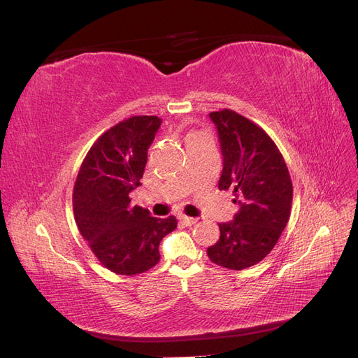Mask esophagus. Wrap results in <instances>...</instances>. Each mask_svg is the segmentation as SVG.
<instances>
[{"mask_svg":"<svg viewBox=\"0 0 358 358\" xmlns=\"http://www.w3.org/2000/svg\"><path fill=\"white\" fill-rule=\"evenodd\" d=\"M179 220L183 225H194L197 222L196 218H191V216H185V215H179Z\"/></svg>","mask_w":358,"mask_h":358,"instance_id":"34e87169","label":"esophagus"}]
</instances>
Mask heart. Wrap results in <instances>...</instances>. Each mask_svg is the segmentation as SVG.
Masks as SVG:
<instances>
[{
  "label": "heart",
  "instance_id": "1",
  "mask_svg": "<svg viewBox=\"0 0 358 358\" xmlns=\"http://www.w3.org/2000/svg\"><path fill=\"white\" fill-rule=\"evenodd\" d=\"M192 136H194V134H192Z\"/></svg>",
  "mask_w": 358,
  "mask_h": 358
}]
</instances>
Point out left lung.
Listing matches in <instances>:
<instances>
[{
	"instance_id": "1",
	"label": "left lung",
	"mask_w": 358,
	"mask_h": 358,
	"mask_svg": "<svg viewBox=\"0 0 358 358\" xmlns=\"http://www.w3.org/2000/svg\"><path fill=\"white\" fill-rule=\"evenodd\" d=\"M222 152L220 189H230L239 212L220 224V241L208 248L215 264L243 270L262 262L287 227L292 183L278 146L263 128L234 110L209 113Z\"/></svg>"
}]
</instances>
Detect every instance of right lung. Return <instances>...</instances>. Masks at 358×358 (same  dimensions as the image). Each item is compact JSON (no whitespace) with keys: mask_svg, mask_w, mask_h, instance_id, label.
<instances>
[{"mask_svg":"<svg viewBox=\"0 0 358 358\" xmlns=\"http://www.w3.org/2000/svg\"><path fill=\"white\" fill-rule=\"evenodd\" d=\"M159 125L158 116H131L107 129L88 150L74 183L78 229L99 262L117 275L152 268L162 237L178 225L175 216L154 218L129 199L142 185L148 149Z\"/></svg>","mask_w":358,"mask_h":358,"instance_id":"add662e5","label":"right lung"}]
</instances>
